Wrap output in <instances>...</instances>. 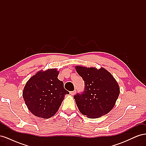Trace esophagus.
<instances>
[{
    "label": "esophagus",
    "mask_w": 146,
    "mask_h": 146,
    "mask_svg": "<svg viewBox=\"0 0 146 146\" xmlns=\"http://www.w3.org/2000/svg\"><path fill=\"white\" fill-rule=\"evenodd\" d=\"M76 91H70V95H72V96H73V95H74L75 94H76Z\"/></svg>",
    "instance_id": "1"
}]
</instances>
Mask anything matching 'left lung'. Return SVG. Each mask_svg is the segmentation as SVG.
<instances>
[{
	"label": "left lung",
	"mask_w": 146,
	"mask_h": 146,
	"mask_svg": "<svg viewBox=\"0 0 146 146\" xmlns=\"http://www.w3.org/2000/svg\"><path fill=\"white\" fill-rule=\"evenodd\" d=\"M76 70L85 82V89L74 96L79 111L90 118H98L108 113L118 98L117 82L104 68L76 66Z\"/></svg>",
	"instance_id": "obj_1"
}]
</instances>
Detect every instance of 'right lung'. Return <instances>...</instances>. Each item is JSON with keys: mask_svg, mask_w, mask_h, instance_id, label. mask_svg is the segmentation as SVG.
I'll return each mask as SVG.
<instances>
[{"mask_svg": "<svg viewBox=\"0 0 146 146\" xmlns=\"http://www.w3.org/2000/svg\"><path fill=\"white\" fill-rule=\"evenodd\" d=\"M56 69L39 71L31 77L24 88L23 96L30 111L37 117L48 119L58 111L64 95L69 92L58 78Z\"/></svg>", "mask_w": 146, "mask_h": 146, "instance_id": "obj_1", "label": "right lung"}]
</instances>
